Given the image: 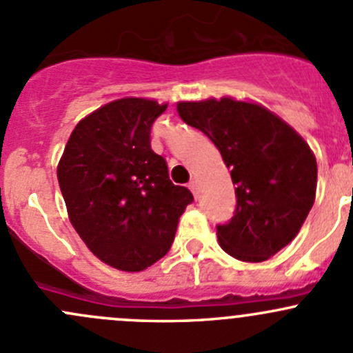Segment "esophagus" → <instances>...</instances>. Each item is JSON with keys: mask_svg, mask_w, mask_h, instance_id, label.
I'll use <instances>...</instances> for the list:
<instances>
[{"mask_svg": "<svg viewBox=\"0 0 353 353\" xmlns=\"http://www.w3.org/2000/svg\"><path fill=\"white\" fill-rule=\"evenodd\" d=\"M188 188L192 190V194L195 195V199L199 197V185H197V180H190V183H188Z\"/></svg>", "mask_w": 353, "mask_h": 353, "instance_id": "1", "label": "esophagus"}]
</instances>
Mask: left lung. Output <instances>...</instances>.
I'll list each match as a JSON object with an SVG mask.
<instances>
[{
    "mask_svg": "<svg viewBox=\"0 0 353 353\" xmlns=\"http://www.w3.org/2000/svg\"><path fill=\"white\" fill-rule=\"evenodd\" d=\"M181 121L219 150L236 185V210L217 224L228 255L265 261L289 245L316 197L318 166L306 141L265 107L232 98L180 101Z\"/></svg>",
    "mask_w": 353,
    "mask_h": 353,
    "instance_id": "8db88e82",
    "label": "left lung"
}]
</instances>
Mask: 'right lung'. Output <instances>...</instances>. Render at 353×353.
<instances>
[{"instance_id": "right-lung-1", "label": "right lung", "mask_w": 353, "mask_h": 353, "mask_svg": "<svg viewBox=\"0 0 353 353\" xmlns=\"http://www.w3.org/2000/svg\"><path fill=\"white\" fill-rule=\"evenodd\" d=\"M165 110L146 98L103 105L74 127L57 166L72 228L93 255L119 270L141 272L165 256L194 202L151 150L152 122Z\"/></svg>"}]
</instances>
